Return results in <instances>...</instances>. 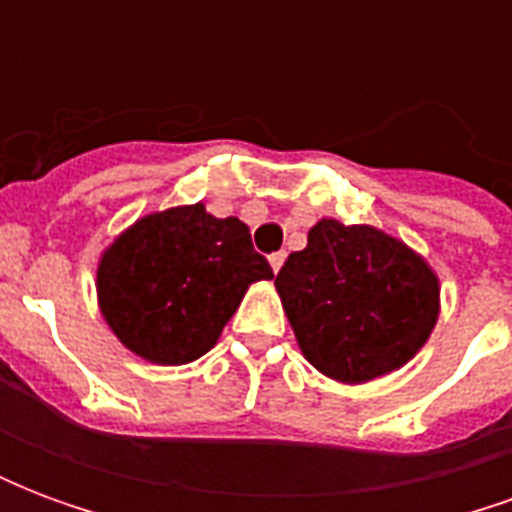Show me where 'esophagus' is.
Segmentation results:
<instances>
[{
    "label": "esophagus",
    "mask_w": 512,
    "mask_h": 512,
    "mask_svg": "<svg viewBox=\"0 0 512 512\" xmlns=\"http://www.w3.org/2000/svg\"><path fill=\"white\" fill-rule=\"evenodd\" d=\"M268 263H271V268H274V271H279V268H282V263H285V252H274V255L268 257Z\"/></svg>",
    "instance_id": "obj_1"
}]
</instances>
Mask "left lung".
I'll return each mask as SVG.
<instances>
[{
  "label": "left lung",
  "instance_id": "obj_1",
  "mask_svg": "<svg viewBox=\"0 0 512 512\" xmlns=\"http://www.w3.org/2000/svg\"><path fill=\"white\" fill-rule=\"evenodd\" d=\"M274 285L310 365L345 384L406 365L439 318L425 260L365 224H315Z\"/></svg>",
  "mask_w": 512,
  "mask_h": 512
}]
</instances>
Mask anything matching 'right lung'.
I'll use <instances>...</instances> for the list:
<instances>
[{
	"mask_svg": "<svg viewBox=\"0 0 512 512\" xmlns=\"http://www.w3.org/2000/svg\"><path fill=\"white\" fill-rule=\"evenodd\" d=\"M244 222L205 205L150 213L106 249L101 312L120 343L156 365H186L211 351L246 288L271 279Z\"/></svg>",
	"mask_w": 512,
	"mask_h": 512,
	"instance_id": "add662e5",
	"label": "right lung"
}]
</instances>
